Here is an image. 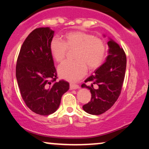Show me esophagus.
I'll return each mask as SVG.
<instances>
[{
    "instance_id": "obj_1",
    "label": "esophagus",
    "mask_w": 149,
    "mask_h": 149,
    "mask_svg": "<svg viewBox=\"0 0 149 149\" xmlns=\"http://www.w3.org/2000/svg\"><path fill=\"white\" fill-rule=\"evenodd\" d=\"M80 88V86L78 84H70V89L71 90H74V89Z\"/></svg>"
}]
</instances>
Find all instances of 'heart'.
<instances>
[{"label": "heart", "mask_w": 149, "mask_h": 149, "mask_svg": "<svg viewBox=\"0 0 149 149\" xmlns=\"http://www.w3.org/2000/svg\"><path fill=\"white\" fill-rule=\"evenodd\" d=\"M73 49L76 60L65 61L58 68L59 76L71 82L80 80L88 67L90 70L98 68L106 58L104 41L84 32H69L63 35V41L54 38L49 43L50 54L56 62L63 61L68 49Z\"/></svg>", "instance_id": "1"}]
</instances>
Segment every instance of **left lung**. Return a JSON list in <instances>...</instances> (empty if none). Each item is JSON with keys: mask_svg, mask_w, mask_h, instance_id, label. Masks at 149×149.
I'll return each mask as SVG.
<instances>
[{"mask_svg": "<svg viewBox=\"0 0 149 149\" xmlns=\"http://www.w3.org/2000/svg\"><path fill=\"white\" fill-rule=\"evenodd\" d=\"M108 56L104 64L85 80L91 86L82 85L90 90L91 101L82 106L83 110L93 115L102 114L108 110L118 100L125 75V53L112 39L108 42Z\"/></svg>", "mask_w": 149, "mask_h": 149, "instance_id": "1", "label": "left lung"}]
</instances>
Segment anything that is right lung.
I'll return each mask as SVG.
<instances>
[{
  "label": "right lung",
  "instance_id": "obj_1",
  "mask_svg": "<svg viewBox=\"0 0 149 149\" xmlns=\"http://www.w3.org/2000/svg\"><path fill=\"white\" fill-rule=\"evenodd\" d=\"M54 34L49 27L32 31L22 45L15 69L17 84L26 105L42 116L56 112L63 95L69 88V82L56 81V70L49 50Z\"/></svg>",
  "mask_w": 149,
  "mask_h": 149
}]
</instances>
